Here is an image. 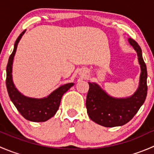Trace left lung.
I'll return each mask as SVG.
<instances>
[{"label": "left lung", "instance_id": "1", "mask_svg": "<svg viewBox=\"0 0 154 154\" xmlns=\"http://www.w3.org/2000/svg\"><path fill=\"white\" fill-rule=\"evenodd\" d=\"M128 42L137 53L141 67L139 86L136 92L126 98H116L109 95L97 83L88 82L87 113L91 121L103 127H113L127 124L137 113L147 97V73L142 49L133 38H130Z\"/></svg>", "mask_w": 154, "mask_h": 154}]
</instances>
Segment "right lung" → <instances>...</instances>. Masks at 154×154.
Here are the masks:
<instances>
[{
    "label": "right lung",
    "mask_w": 154,
    "mask_h": 154,
    "mask_svg": "<svg viewBox=\"0 0 154 154\" xmlns=\"http://www.w3.org/2000/svg\"><path fill=\"white\" fill-rule=\"evenodd\" d=\"M25 30L20 34L15 41L13 51L9 58L7 63L6 80L7 91L10 100L24 119L30 122H44L52 118L56 114L60 106L63 95L71 86H74V83H69L63 85L54 90L47 97L43 98H32L26 97L18 91L12 81V63L16 52L17 46Z\"/></svg>",
    "instance_id": "add662e5"
}]
</instances>
